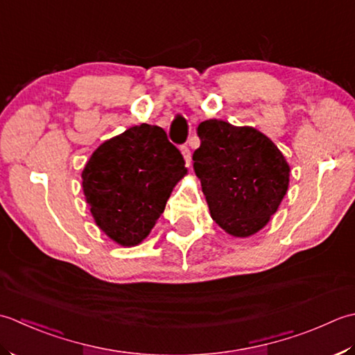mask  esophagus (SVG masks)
<instances>
[{
  "label": "esophagus",
  "instance_id": "34e87169",
  "mask_svg": "<svg viewBox=\"0 0 355 355\" xmlns=\"http://www.w3.org/2000/svg\"><path fill=\"white\" fill-rule=\"evenodd\" d=\"M180 151H182L187 165H191V151H190V148H188L187 146H182V147H180Z\"/></svg>",
  "mask_w": 355,
  "mask_h": 355
}]
</instances>
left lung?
I'll use <instances>...</instances> for the list:
<instances>
[{"label":"left lung","mask_w":355,"mask_h":355,"mask_svg":"<svg viewBox=\"0 0 355 355\" xmlns=\"http://www.w3.org/2000/svg\"><path fill=\"white\" fill-rule=\"evenodd\" d=\"M198 136L200 147L193 153V168L211 218L231 236L257 233L286 194L285 156L259 130L220 119L200 122Z\"/></svg>","instance_id":"1"}]
</instances>
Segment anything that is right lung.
<instances>
[{"label": "right lung", "instance_id": "add662e5", "mask_svg": "<svg viewBox=\"0 0 355 355\" xmlns=\"http://www.w3.org/2000/svg\"><path fill=\"white\" fill-rule=\"evenodd\" d=\"M185 175L184 157L167 133L141 124L93 151L83 190L96 225L122 247H135L150 234Z\"/></svg>", "mask_w": 355, "mask_h": 355}]
</instances>
